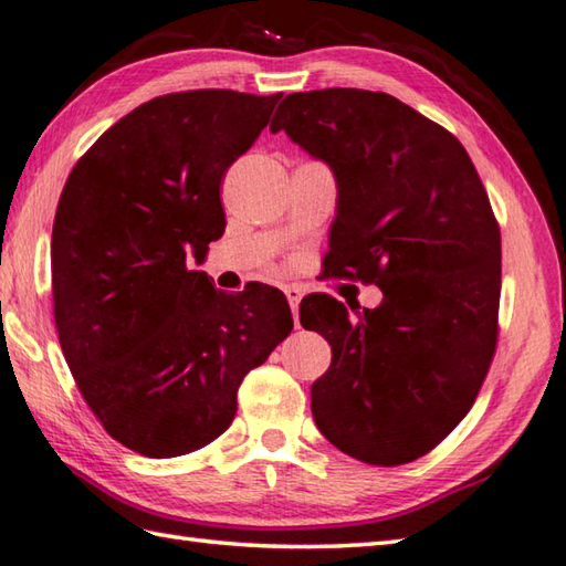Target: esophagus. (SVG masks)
<instances>
[{
	"instance_id": "1",
	"label": "esophagus",
	"mask_w": 566,
	"mask_h": 566,
	"mask_svg": "<svg viewBox=\"0 0 566 566\" xmlns=\"http://www.w3.org/2000/svg\"><path fill=\"white\" fill-rule=\"evenodd\" d=\"M284 294H286V302H290V306H292V314H294V321L298 326V302H302V290L292 284V286H284Z\"/></svg>"
}]
</instances>
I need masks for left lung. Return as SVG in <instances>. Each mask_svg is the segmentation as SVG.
Masks as SVG:
<instances>
[{
	"mask_svg": "<svg viewBox=\"0 0 566 566\" xmlns=\"http://www.w3.org/2000/svg\"><path fill=\"white\" fill-rule=\"evenodd\" d=\"M270 129L336 174L331 276L382 290L356 321L328 294L298 306L334 353L314 422L373 467L424 457L469 415L497 343L501 228L481 176L449 129L387 93H292Z\"/></svg>",
	"mask_w": 566,
	"mask_h": 566,
	"instance_id": "obj_1",
	"label": "left lung"
}]
</instances>
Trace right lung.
I'll return each instance as SVG.
<instances>
[{
	"label": "right lung",
	"instance_id": "right-lung-1",
	"mask_svg": "<svg viewBox=\"0 0 566 566\" xmlns=\"http://www.w3.org/2000/svg\"><path fill=\"white\" fill-rule=\"evenodd\" d=\"M276 95L186 91L115 122L63 186L51 235L53 316L99 424L151 459L232 424L242 378L294 326L268 284L228 296L201 262L226 230L220 184L268 127Z\"/></svg>",
	"mask_w": 566,
	"mask_h": 566
}]
</instances>
